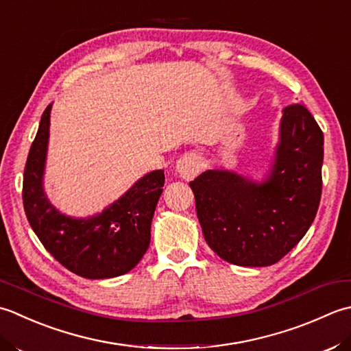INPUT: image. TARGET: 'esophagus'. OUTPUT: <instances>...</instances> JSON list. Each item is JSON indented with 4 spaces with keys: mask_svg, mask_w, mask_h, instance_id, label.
Returning <instances> with one entry per match:
<instances>
[{
    "mask_svg": "<svg viewBox=\"0 0 351 351\" xmlns=\"http://www.w3.org/2000/svg\"><path fill=\"white\" fill-rule=\"evenodd\" d=\"M199 169H202V157L197 153H184L180 159L177 160L176 171L184 180H192L197 177Z\"/></svg>",
    "mask_w": 351,
    "mask_h": 351,
    "instance_id": "34e87169",
    "label": "esophagus"
}]
</instances>
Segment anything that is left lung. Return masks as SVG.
Segmentation results:
<instances>
[{
  "mask_svg": "<svg viewBox=\"0 0 351 351\" xmlns=\"http://www.w3.org/2000/svg\"><path fill=\"white\" fill-rule=\"evenodd\" d=\"M324 136L303 104L283 109L274 165L261 183L209 169L189 186L204 239L221 259L268 267L288 254L315 219Z\"/></svg>",
  "mask_w": 351,
  "mask_h": 351,
  "instance_id": "obj_1",
  "label": "left lung"
}]
</instances>
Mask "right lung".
Masks as SVG:
<instances>
[{"label": "right lung", "instance_id": "add662e5", "mask_svg": "<svg viewBox=\"0 0 351 351\" xmlns=\"http://www.w3.org/2000/svg\"><path fill=\"white\" fill-rule=\"evenodd\" d=\"M51 104L27 157L23 202L28 223L51 256L71 273L84 278L123 276L138 265L152 238V221L165 174L157 169L136 182L115 203L95 217L71 218L48 202L44 169L49 136Z\"/></svg>", "mask_w": 351, "mask_h": 351}]
</instances>
